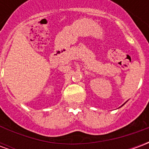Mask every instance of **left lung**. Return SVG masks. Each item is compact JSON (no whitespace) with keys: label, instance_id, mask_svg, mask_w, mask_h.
I'll return each instance as SVG.
<instances>
[{"label":"left lung","instance_id":"obj_1","mask_svg":"<svg viewBox=\"0 0 149 149\" xmlns=\"http://www.w3.org/2000/svg\"><path fill=\"white\" fill-rule=\"evenodd\" d=\"M123 105H124V104H123Z\"/></svg>","mask_w":149,"mask_h":149}]
</instances>
